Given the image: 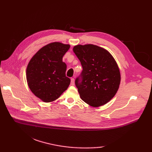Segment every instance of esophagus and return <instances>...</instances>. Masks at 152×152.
Wrapping results in <instances>:
<instances>
[{
  "mask_svg": "<svg viewBox=\"0 0 152 152\" xmlns=\"http://www.w3.org/2000/svg\"><path fill=\"white\" fill-rule=\"evenodd\" d=\"M71 82H70V85L71 86H74V78H71Z\"/></svg>",
  "mask_w": 152,
  "mask_h": 152,
  "instance_id": "obj_1",
  "label": "esophagus"
}]
</instances>
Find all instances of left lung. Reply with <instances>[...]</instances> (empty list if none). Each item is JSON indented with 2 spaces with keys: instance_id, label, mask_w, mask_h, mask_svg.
Segmentation results:
<instances>
[{
  "instance_id": "8db88e82",
  "label": "left lung",
  "mask_w": 152,
  "mask_h": 152,
  "mask_svg": "<svg viewBox=\"0 0 152 152\" xmlns=\"http://www.w3.org/2000/svg\"><path fill=\"white\" fill-rule=\"evenodd\" d=\"M73 51L81 62L82 82L75 81L80 96L92 107L108 102L119 89L120 72L117 63L108 50L93 44H78Z\"/></svg>"
}]
</instances>
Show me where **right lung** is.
<instances>
[{"label": "right lung", "instance_id": "add662e5", "mask_svg": "<svg viewBox=\"0 0 152 152\" xmlns=\"http://www.w3.org/2000/svg\"><path fill=\"white\" fill-rule=\"evenodd\" d=\"M69 44L59 42L48 44L31 58L26 70L28 88L44 102L56 101L69 86L70 80L66 76V64L63 57Z\"/></svg>", "mask_w": 152, "mask_h": 152}]
</instances>
